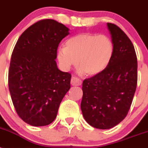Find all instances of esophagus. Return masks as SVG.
Here are the masks:
<instances>
[{"instance_id":"1","label":"esophagus","mask_w":148,"mask_h":148,"mask_svg":"<svg viewBox=\"0 0 148 148\" xmlns=\"http://www.w3.org/2000/svg\"><path fill=\"white\" fill-rule=\"evenodd\" d=\"M82 84V81L78 77L73 76L71 78V84L73 86H80Z\"/></svg>"}]
</instances>
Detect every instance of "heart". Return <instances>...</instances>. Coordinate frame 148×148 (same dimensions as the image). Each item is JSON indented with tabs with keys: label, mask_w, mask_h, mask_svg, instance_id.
<instances>
[{
	"label": "heart",
	"mask_w": 148,
	"mask_h": 148,
	"mask_svg": "<svg viewBox=\"0 0 148 148\" xmlns=\"http://www.w3.org/2000/svg\"><path fill=\"white\" fill-rule=\"evenodd\" d=\"M113 54L114 45L108 35L81 33L66 40L65 47L58 49L57 58L64 70H70L78 62L87 75H95L105 70Z\"/></svg>",
	"instance_id": "obj_1"
}]
</instances>
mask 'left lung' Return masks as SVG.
Listing matches in <instances>:
<instances>
[{"instance_id":"8db88e82","label":"left lung","mask_w":148,"mask_h":148,"mask_svg":"<svg viewBox=\"0 0 148 148\" xmlns=\"http://www.w3.org/2000/svg\"><path fill=\"white\" fill-rule=\"evenodd\" d=\"M114 54L105 70L82 84L81 108L89 125L110 129L127 116L137 86V57L133 43L114 23H108Z\"/></svg>"}]
</instances>
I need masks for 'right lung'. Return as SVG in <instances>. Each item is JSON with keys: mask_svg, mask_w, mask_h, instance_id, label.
Instances as JSON below:
<instances>
[{"mask_svg": "<svg viewBox=\"0 0 148 148\" xmlns=\"http://www.w3.org/2000/svg\"><path fill=\"white\" fill-rule=\"evenodd\" d=\"M69 29L53 19L30 26L15 44L8 84L17 114L32 126L48 125L56 118L70 88L71 74L58 70L57 49Z\"/></svg>", "mask_w": 148, "mask_h": 148, "instance_id": "right-lung-1", "label": "right lung"}]
</instances>
